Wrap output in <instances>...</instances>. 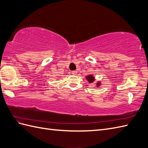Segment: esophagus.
<instances>
[{"instance_id":"34e87169","label":"esophagus","mask_w":148,"mask_h":148,"mask_svg":"<svg viewBox=\"0 0 148 148\" xmlns=\"http://www.w3.org/2000/svg\"><path fill=\"white\" fill-rule=\"evenodd\" d=\"M71 73L73 75H77V71H72Z\"/></svg>"}]
</instances>
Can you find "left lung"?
I'll list each match as a JSON object with an SVG mask.
<instances>
[{
  "label": "left lung",
  "mask_w": 148,
  "mask_h": 148,
  "mask_svg": "<svg viewBox=\"0 0 148 148\" xmlns=\"http://www.w3.org/2000/svg\"><path fill=\"white\" fill-rule=\"evenodd\" d=\"M86 78L87 79L88 81L90 83H92L93 82H94V77H93L92 75H88V76H86ZM100 85V83H98V84H97V86H99Z\"/></svg>",
  "instance_id": "8db88e82"
}]
</instances>
